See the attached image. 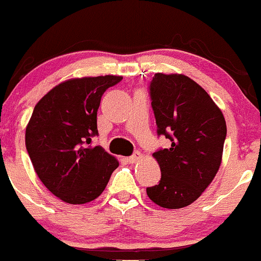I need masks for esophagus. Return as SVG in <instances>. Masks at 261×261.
<instances>
[{
  "label": "esophagus",
  "mask_w": 261,
  "mask_h": 261,
  "mask_svg": "<svg viewBox=\"0 0 261 261\" xmlns=\"http://www.w3.org/2000/svg\"><path fill=\"white\" fill-rule=\"evenodd\" d=\"M139 159H140V154L138 153V151H137V153H134L133 155H132V156L127 158V162L129 164H134V163L138 162Z\"/></svg>",
  "instance_id": "1"
}]
</instances>
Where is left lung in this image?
Listing matches in <instances>:
<instances>
[{"mask_svg": "<svg viewBox=\"0 0 261 261\" xmlns=\"http://www.w3.org/2000/svg\"><path fill=\"white\" fill-rule=\"evenodd\" d=\"M149 93L158 136H165L171 145L153 154L162 178L146 194L164 208H182L200 197L221 166L227 136L223 113L185 75L158 72Z\"/></svg>", "mask_w": 261, "mask_h": 261, "instance_id": "8db88e82", "label": "left lung"}]
</instances>
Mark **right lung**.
I'll list each match as a JSON object with an SVG mask.
<instances>
[{"mask_svg": "<svg viewBox=\"0 0 261 261\" xmlns=\"http://www.w3.org/2000/svg\"><path fill=\"white\" fill-rule=\"evenodd\" d=\"M122 76H96L66 80L46 93L34 107L25 146L44 186L71 204L97 198L118 168L115 156L99 145L97 110L105 91Z\"/></svg>", "mask_w": 261, "mask_h": 261, "instance_id": "obj_1", "label": "right lung"}]
</instances>
